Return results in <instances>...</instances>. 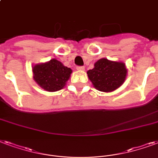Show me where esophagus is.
Instances as JSON below:
<instances>
[{"instance_id": "esophagus-1", "label": "esophagus", "mask_w": 158, "mask_h": 158, "mask_svg": "<svg viewBox=\"0 0 158 158\" xmlns=\"http://www.w3.org/2000/svg\"><path fill=\"white\" fill-rule=\"evenodd\" d=\"M76 69H77V70H79V71H84V66H77Z\"/></svg>"}]
</instances>
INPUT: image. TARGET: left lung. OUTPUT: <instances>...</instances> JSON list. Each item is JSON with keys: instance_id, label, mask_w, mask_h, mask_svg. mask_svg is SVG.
<instances>
[{"instance_id": "8db88e82", "label": "left lung", "mask_w": 158, "mask_h": 158, "mask_svg": "<svg viewBox=\"0 0 158 158\" xmlns=\"http://www.w3.org/2000/svg\"><path fill=\"white\" fill-rule=\"evenodd\" d=\"M127 70L125 64L111 61L105 58L98 60L93 69L88 70V77L95 89L102 92H112L124 83Z\"/></svg>"}]
</instances>
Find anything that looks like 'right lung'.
<instances>
[{
	"label": "right lung",
	"instance_id": "1",
	"mask_svg": "<svg viewBox=\"0 0 158 158\" xmlns=\"http://www.w3.org/2000/svg\"><path fill=\"white\" fill-rule=\"evenodd\" d=\"M35 81L49 92L62 89L68 81L72 69L59 60L53 59L46 63L35 64L32 69Z\"/></svg>",
	"mask_w": 158,
	"mask_h": 158
}]
</instances>
